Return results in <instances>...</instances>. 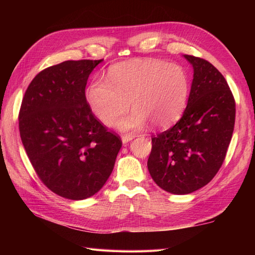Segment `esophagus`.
<instances>
[{"mask_svg":"<svg viewBox=\"0 0 255 255\" xmlns=\"http://www.w3.org/2000/svg\"><path fill=\"white\" fill-rule=\"evenodd\" d=\"M133 138H134L133 134H123L122 141H123V143H127L129 141H131Z\"/></svg>","mask_w":255,"mask_h":255,"instance_id":"obj_1","label":"esophagus"}]
</instances>
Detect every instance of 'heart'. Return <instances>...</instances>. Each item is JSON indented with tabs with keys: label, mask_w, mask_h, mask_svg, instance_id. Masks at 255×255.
Instances as JSON below:
<instances>
[{
	"label": "heart",
	"mask_w": 255,
	"mask_h": 255,
	"mask_svg": "<svg viewBox=\"0 0 255 255\" xmlns=\"http://www.w3.org/2000/svg\"><path fill=\"white\" fill-rule=\"evenodd\" d=\"M189 92L185 70L158 59L118 63L104 79H94L85 92L86 102L100 121L112 126L131 106L130 115L116 123L122 130H136L148 121L165 127L180 117Z\"/></svg>",
	"instance_id": "obj_1"
}]
</instances>
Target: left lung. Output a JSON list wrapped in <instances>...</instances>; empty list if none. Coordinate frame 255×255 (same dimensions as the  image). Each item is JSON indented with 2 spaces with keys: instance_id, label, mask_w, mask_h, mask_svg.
<instances>
[{
  "instance_id": "8db88e82",
  "label": "left lung",
  "mask_w": 255,
  "mask_h": 255,
  "mask_svg": "<svg viewBox=\"0 0 255 255\" xmlns=\"http://www.w3.org/2000/svg\"><path fill=\"white\" fill-rule=\"evenodd\" d=\"M194 68L187 106L174 126L156 133L148 159L151 177L183 195L208 184L224 163L236 121V102L224 75L205 59L184 55Z\"/></svg>"
}]
</instances>
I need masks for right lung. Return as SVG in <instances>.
Wrapping results in <instances>:
<instances>
[{
	"mask_svg": "<svg viewBox=\"0 0 255 255\" xmlns=\"http://www.w3.org/2000/svg\"><path fill=\"white\" fill-rule=\"evenodd\" d=\"M101 60H68L32 79L18 114L20 139L40 181L59 196L80 200L104 186L122 139L92 113L89 75Z\"/></svg>",
	"mask_w": 255,
	"mask_h": 255,
	"instance_id": "right-lung-1",
	"label": "right lung"
}]
</instances>
